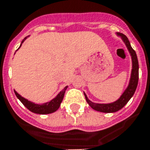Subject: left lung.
<instances>
[{
	"instance_id": "1",
	"label": "left lung",
	"mask_w": 150,
	"mask_h": 150,
	"mask_svg": "<svg viewBox=\"0 0 150 150\" xmlns=\"http://www.w3.org/2000/svg\"><path fill=\"white\" fill-rule=\"evenodd\" d=\"M117 35L122 38L132 57V69L131 76H130V79H129L128 87H127L126 89L125 90L123 94L121 95V97L118 98V100L112 103H108V104H98V103L92 102L91 100H90L88 99L87 96L83 92L85 98H86V100L88 103V105L95 111L104 112V113H113V112H116V111H119L120 109L122 108L125 105L128 103V101L131 99L132 97L133 96L134 93L136 91V87H137L138 81H139V62H138L136 52L132 48L129 39L125 35H123L122 33L118 32Z\"/></svg>"
}]
</instances>
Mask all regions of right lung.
<instances>
[{
  "mask_svg": "<svg viewBox=\"0 0 150 150\" xmlns=\"http://www.w3.org/2000/svg\"><path fill=\"white\" fill-rule=\"evenodd\" d=\"M28 36H29V35H28ZM28 36L25 37V38L21 41V45H20L19 48L21 47V45H22V43L25 42V40ZM67 87L68 86L64 87V88L56 95V98H54L52 100H50V102L44 103V104H41V105L35 104V103L27 100V99H25V98H23V97H21V96L20 95L18 92L15 91H14V94L17 96V98L20 100V101H21V102L22 103L29 111H31L32 112H33V113L39 114V115H46V114L53 113V112H55V111L58 110V108H59V106H60L61 102H62V100H63V97H64V94H65L66 90H67Z\"/></svg>",
  "mask_w": 150,
  "mask_h": 150,
  "instance_id": "right-lung-1",
  "label": "right lung"
}]
</instances>
